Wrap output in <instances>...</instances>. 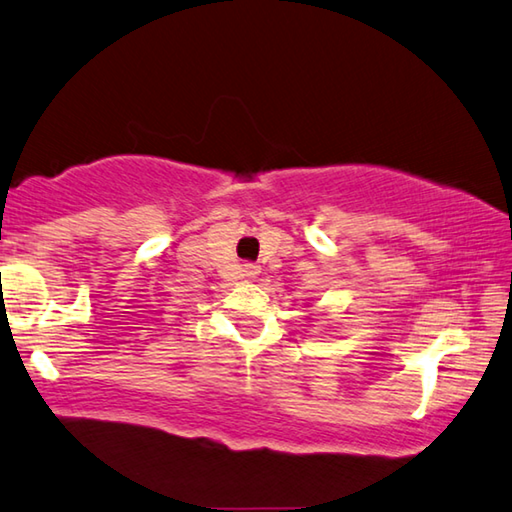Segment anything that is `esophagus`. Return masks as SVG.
I'll return each mask as SVG.
<instances>
[{"label": "esophagus", "mask_w": 512, "mask_h": 512, "mask_svg": "<svg viewBox=\"0 0 512 512\" xmlns=\"http://www.w3.org/2000/svg\"><path fill=\"white\" fill-rule=\"evenodd\" d=\"M259 273H262V268H259L257 264H246V266H244V275L250 277V280H255V277H257Z\"/></svg>", "instance_id": "34e87169"}]
</instances>
